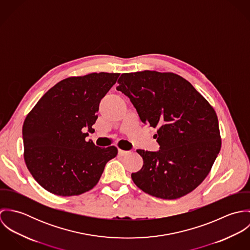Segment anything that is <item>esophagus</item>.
<instances>
[{"instance_id": "obj_1", "label": "esophagus", "mask_w": 250, "mask_h": 250, "mask_svg": "<svg viewBox=\"0 0 250 250\" xmlns=\"http://www.w3.org/2000/svg\"><path fill=\"white\" fill-rule=\"evenodd\" d=\"M130 152L129 151H125V150H118V154L120 155V156H126V155H128Z\"/></svg>"}]
</instances>
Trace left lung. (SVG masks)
<instances>
[{"instance_id": "8db88e82", "label": "left lung", "mask_w": 250, "mask_h": 250, "mask_svg": "<svg viewBox=\"0 0 250 250\" xmlns=\"http://www.w3.org/2000/svg\"><path fill=\"white\" fill-rule=\"evenodd\" d=\"M116 87L130 98L141 120L158 128L157 152L138 149L142 169L132 173L144 192L177 199L209 174L220 151L216 113L189 82L174 73H124Z\"/></svg>"}]
</instances>
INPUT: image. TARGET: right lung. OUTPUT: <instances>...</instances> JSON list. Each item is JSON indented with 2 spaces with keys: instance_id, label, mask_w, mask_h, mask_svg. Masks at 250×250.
Listing matches in <instances>:
<instances>
[{
  "instance_id": "obj_1",
  "label": "right lung",
  "mask_w": 250,
  "mask_h": 250,
  "mask_svg": "<svg viewBox=\"0 0 250 250\" xmlns=\"http://www.w3.org/2000/svg\"><path fill=\"white\" fill-rule=\"evenodd\" d=\"M118 77L101 72L64 79L27 115L22 130L25 163L46 190L61 196L88 191L117 155L115 146L101 148L85 138L94 132L100 101Z\"/></svg>"
}]
</instances>
